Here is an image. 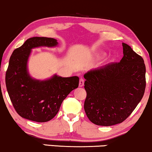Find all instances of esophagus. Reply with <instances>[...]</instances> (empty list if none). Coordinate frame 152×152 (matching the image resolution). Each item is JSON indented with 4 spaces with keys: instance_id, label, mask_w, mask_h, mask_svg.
Segmentation results:
<instances>
[{
    "instance_id": "1",
    "label": "esophagus",
    "mask_w": 152,
    "mask_h": 152,
    "mask_svg": "<svg viewBox=\"0 0 152 152\" xmlns=\"http://www.w3.org/2000/svg\"><path fill=\"white\" fill-rule=\"evenodd\" d=\"M84 80L82 77H81L80 79V83H79V86H80V87H82V86H84Z\"/></svg>"
}]
</instances>
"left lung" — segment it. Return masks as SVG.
Here are the masks:
<instances>
[{
  "label": "left lung",
  "mask_w": 152,
  "mask_h": 152,
  "mask_svg": "<svg viewBox=\"0 0 152 152\" xmlns=\"http://www.w3.org/2000/svg\"><path fill=\"white\" fill-rule=\"evenodd\" d=\"M123 57L91 70L84 75L86 97L84 110L97 125L121 123L140 102L146 86V68L142 57L129 45L122 43Z\"/></svg>",
  "instance_id": "left-lung-1"
}]
</instances>
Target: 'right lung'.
Returning <instances> with one entry per match:
<instances>
[{
	"instance_id": "1",
	"label": "right lung",
	"mask_w": 152,
	"mask_h": 152,
	"mask_svg": "<svg viewBox=\"0 0 152 152\" xmlns=\"http://www.w3.org/2000/svg\"><path fill=\"white\" fill-rule=\"evenodd\" d=\"M57 40L47 37H32L14 50L5 74V84L12 105L22 118L38 122L53 119L64 99L79 86V77L53 76L45 81L31 78L27 61L31 49L39 46H55Z\"/></svg>"
}]
</instances>
